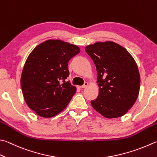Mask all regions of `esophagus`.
Masks as SVG:
<instances>
[{"label":"esophagus","instance_id":"34e87169","mask_svg":"<svg viewBox=\"0 0 157 157\" xmlns=\"http://www.w3.org/2000/svg\"><path fill=\"white\" fill-rule=\"evenodd\" d=\"M87 86H88V82H85V83H84V85H82V86H80V87L82 89V88H86Z\"/></svg>","mask_w":157,"mask_h":157}]
</instances>
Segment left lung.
<instances>
[{
  "label": "left lung",
  "instance_id": "8db88e82",
  "mask_svg": "<svg viewBox=\"0 0 157 157\" xmlns=\"http://www.w3.org/2000/svg\"><path fill=\"white\" fill-rule=\"evenodd\" d=\"M96 66L98 96L91 106L106 118L125 115L137 100L140 75L131 54L113 42H97L85 47Z\"/></svg>",
  "mask_w": 157,
  "mask_h": 157
}]
</instances>
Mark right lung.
<instances>
[{
	"instance_id": "1",
	"label": "right lung",
	"mask_w": 157,
	"mask_h": 157,
	"mask_svg": "<svg viewBox=\"0 0 157 157\" xmlns=\"http://www.w3.org/2000/svg\"><path fill=\"white\" fill-rule=\"evenodd\" d=\"M79 52L77 46L49 40L29 55L20 81L26 103L38 115L53 117L68 105L76 89L66 81L70 75L67 65Z\"/></svg>"
}]
</instances>
